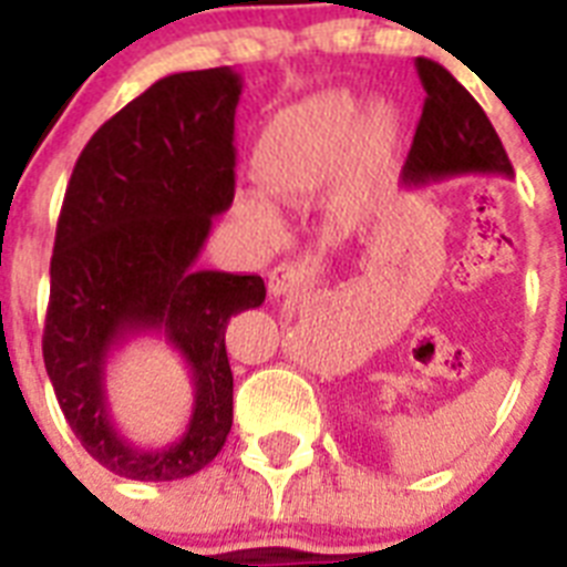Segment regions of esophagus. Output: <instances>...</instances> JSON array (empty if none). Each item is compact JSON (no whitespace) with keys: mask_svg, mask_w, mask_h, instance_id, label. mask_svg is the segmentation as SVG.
I'll return each instance as SVG.
<instances>
[{"mask_svg":"<svg viewBox=\"0 0 567 567\" xmlns=\"http://www.w3.org/2000/svg\"><path fill=\"white\" fill-rule=\"evenodd\" d=\"M307 278V269L300 264H278V267L269 272V295L272 298H280V295H289L303 284Z\"/></svg>","mask_w":567,"mask_h":567,"instance_id":"1","label":"esophagus"}]
</instances>
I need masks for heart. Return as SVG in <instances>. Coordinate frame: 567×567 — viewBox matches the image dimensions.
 <instances>
[{
	"label": "heart",
	"instance_id": "b5f03b06",
	"mask_svg": "<svg viewBox=\"0 0 567 567\" xmlns=\"http://www.w3.org/2000/svg\"><path fill=\"white\" fill-rule=\"evenodd\" d=\"M394 113L383 104H372L360 115L358 102L346 93H327L272 115L255 142V173L280 202L298 204L338 178L354 147L363 158H380L392 150ZM240 209L255 229L267 238L284 233V221L272 202L249 193L240 198Z\"/></svg>",
	"mask_w": 567,
	"mask_h": 567
}]
</instances>
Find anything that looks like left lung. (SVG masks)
<instances>
[{
	"mask_svg": "<svg viewBox=\"0 0 567 567\" xmlns=\"http://www.w3.org/2000/svg\"><path fill=\"white\" fill-rule=\"evenodd\" d=\"M417 76L425 87L414 144L403 167L405 187L443 182L454 175H514L497 130L468 90L432 59H417Z\"/></svg>",
	"mask_w": 567,
	"mask_h": 567,
	"instance_id": "1",
	"label": "left lung"
}]
</instances>
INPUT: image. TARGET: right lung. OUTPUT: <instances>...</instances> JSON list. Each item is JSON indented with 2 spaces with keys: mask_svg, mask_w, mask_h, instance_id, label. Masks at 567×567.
I'll use <instances>...</instances> for the list:
<instances>
[{
  "mask_svg": "<svg viewBox=\"0 0 567 567\" xmlns=\"http://www.w3.org/2000/svg\"><path fill=\"white\" fill-rule=\"evenodd\" d=\"M229 68L173 73L93 133L79 155L50 258L42 354L79 443L118 477L167 483L202 471L233 429V369L224 332L267 298L260 275L195 269L215 215L235 198ZM158 333L194 378L188 432L138 450L106 409L109 354Z\"/></svg>",
  "mask_w": 567,
  "mask_h": 567,
  "instance_id": "add662e5",
  "label": "right lung"
}]
</instances>
